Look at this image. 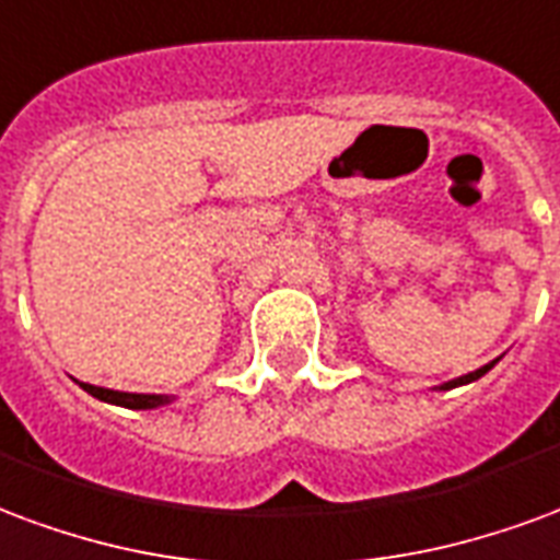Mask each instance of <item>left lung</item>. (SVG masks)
Listing matches in <instances>:
<instances>
[{"label": "left lung", "instance_id": "left-lung-1", "mask_svg": "<svg viewBox=\"0 0 560 560\" xmlns=\"http://www.w3.org/2000/svg\"><path fill=\"white\" fill-rule=\"evenodd\" d=\"M498 361H501V358H495V361H489V364H483V366H480V370H475V373H465V375H459V378H451V382H444V385H439V387H435V390H451V387L471 385V382H477L480 375H487L489 370H492V366L498 364Z\"/></svg>", "mask_w": 560, "mask_h": 560}]
</instances>
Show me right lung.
<instances>
[{"label":"right lung","instance_id":"right-lung-1","mask_svg":"<svg viewBox=\"0 0 560 560\" xmlns=\"http://www.w3.org/2000/svg\"><path fill=\"white\" fill-rule=\"evenodd\" d=\"M85 394H92L101 402H109V406H121V409H161V406H170L175 397L170 394H125V390H109V387H95V385H83Z\"/></svg>","mask_w":560,"mask_h":560}]
</instances>
